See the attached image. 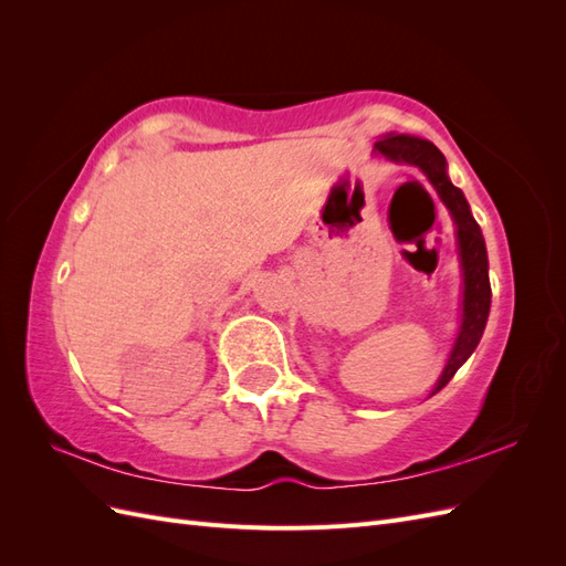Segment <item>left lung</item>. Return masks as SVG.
<instances>
[{
	"instance_id": "8db88e82",
	"label": "left lung",
	"mask_w": 566,
	"mask_h": 566,
	"mask_svg": "<svg viewBox=\"0 0 566 566\" xmlns=\"http://www.w3.org/2000/svg\"><path fill=\"white\" fill-rule=\"evenodd\" d=\"M375 153H380L391 163H406L422 169V175L430 179L441 202L447 205L458 235L460 250V266H462V316L455 345L449 354V361L443 366L439 380L432 389L437 394L449 385L455 370L468 361L476 349L479 339L484 335L486 318L491 310V283H489V256L482 229L474 221L470 205L462 196L458 186L451 184L447 175V158L443 153L427 139L408 134H387L385 139L375 142Z\"/></svg>"
}]
</instances>
